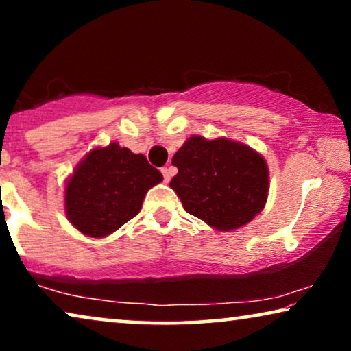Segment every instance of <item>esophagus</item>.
I'll use <instances>...</instances> for the list:
<instances>
[{
	"label": "esophagus",
	"mask_w": 351,
	"mask_h": 351,
	"mask_svg": "<svg viewBox=\"0 0 351 351\" xmlns=\"http://www.w3.org/2000/svg\"><path fill=\"white\" fill-rule=\"evenodd\" d=\"M174 172H176V169L172 166H166V167H162L161 169V174H162V177H165V182H169L171 180V177L174 176Z\"/></svg>",
	"instance_id": "obj_1"
}]
</instances>
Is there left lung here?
<instances>
[{
  "label": "left lung",
  "mask_w": 351,
  "mask_h": 351,
  "mask_svg": "<svg viewBox=\"0 0 351 351\" xmlns=\"http://www.w3.org/2000/svg\"><path fill=\"white\" fill-rule=\"evenodd\" d=\"M179 172L171 189L186 213L219 232L256 217L268 196V166L261 153L228 138L193 136L172 156Z\"/></svg>",
  "instance_id": "left-lung-1"
}]
</instances>
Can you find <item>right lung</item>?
Returning a JSON list of instances; mask_svg holds the SVG:
<instances>
[{"label": "right lung", "mask_w": 351, "mask_h": 351, "mask_svg": "<svg viewBox=\"0 0 351 351\" xmlns=\"http://www.w3.org/2000/svg\"><path fill=\"white\" fill-rule=\"evenodd\" d=\"M161 180L145 156L117 142L94 148L66 182V217L83 234L104 238L136 217L147 191Z\"/></svg>", "instance_id": "obj_1"}]
</instances>
